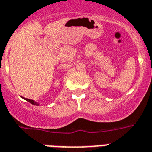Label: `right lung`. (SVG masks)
<instances>
[{
  "label": "right lung",
  "instance_id": "obj_1",
  "mask_svg": "<svg viewBox=\"0 0 152 152\" xmlns=\"http://www.w3.org/2000/svg\"><path fill=\"white\" fill-rule=\"evenodd\" d=\"M24 99H25L26 101H28V102H30L31 104H35V105H38V104L37 103V102H35L34 101H33V100H31V99H28V98H24Z\"/></svg>",
  "mask_w": 152,
  "mask_h": 152
}]
</instances>
